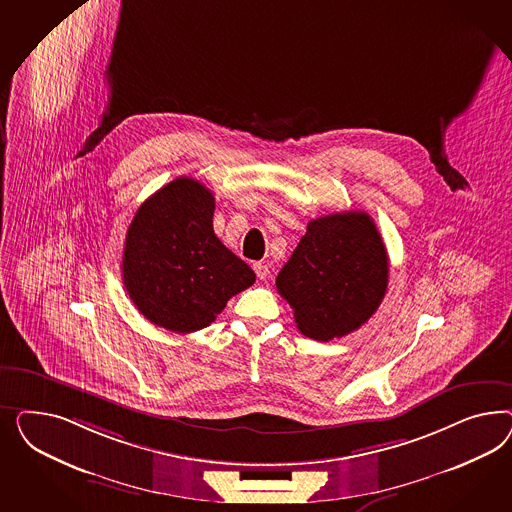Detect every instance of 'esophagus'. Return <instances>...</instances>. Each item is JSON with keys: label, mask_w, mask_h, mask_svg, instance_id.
Returning <instances> with one entry per match:
<instances>
[{"label": "esophagus", "mask_w": 512, "mask_h": 512, "mask_svg": "<svg viewBox=\"0 0 512 512\" xmlns=\"http://www.w3.org/2000/svg\"><path fill=\"white\" fill-rule=\"evenodd\" d=\"M253 270H255V274H257V278L259 279H266L268 278V274H270V270H268V264L264 263L253 264Z\"/></svg>", "instance_id": "1"}]
</instances>
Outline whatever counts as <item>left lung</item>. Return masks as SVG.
<instances>
[{"label": "left lung", "instance_id": "left-lung-1", "mask_svg": "<svg viewBox=\"0 0 512 512\" xmlns=\"http://www.w3.org/2000/svg\"><path fill=\"white\" fill-rule=\"evenodd\" d=\"M388 255L366 212L317 217L276 278L295 310L298 330L311 340L341 338L364 325L383 302Z\"/></svg>", "mask_w": 512, "mask_h": 512}]
</instances>
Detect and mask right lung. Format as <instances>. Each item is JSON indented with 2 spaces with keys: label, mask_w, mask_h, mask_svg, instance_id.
<instances>
[{
  "label": "right lung",
  "mask_w": 512,
  "mask_h": 512,
  "mask_svg": "<svg viewBox=\"0 0 512 512\" xmlns=\"http://www.w3.org/2000/svg\"><path fill=\"white\" fill-rule=\"evenodd\" d=\"M216 199L193 178H176L140 204L125 236L124 285L137 310L171 332L216 321L255 274L214 233Z\"/></svg>",
  "instance_id": "1"
}]
</instances>
